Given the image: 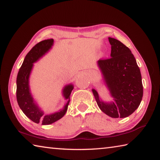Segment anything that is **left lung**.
<instances>
[{
	"mask_svg": "<svg viewBox=\"0 0 160 160\" xmlns=\"http://www.w3.org/2000/svg\"><path fill=\"white\" fill-rule=\"evenodd\" d=\"M111 54L108 59H101L98 63L114 101L104 103L98 93L92 89L97 105L107 115L113 118H127L138 108L143 89L140 69L135 57L122 42L108 38Z\"/></svg>",
	"mask_w": 160,
	"mask_h": 160,
	"instance_id": "8db88e82",
	"label": "left lung"
}]
</instances>
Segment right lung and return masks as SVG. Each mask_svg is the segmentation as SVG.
Instances as JSON below:
<instances>
[{
	"label": "right lung",
	"mask_w": 160,
	"mask_h": 160,
	"mask_svg": "<svg viewBox=\"0 0 160 160\" xmlns=\"http://www.w3.org/2000/svg\"><path fill=\"white\" fill-rule=\"evenodd\" d=\"M53 39H47L37 43L33 46L25 57L17 77V100L19 108L31 120L37 124L40 122L43 125L53 123L59 120L66 114L70 102L71 93L73 89L72 85L66 86L63 89V96L68 101L64 106V108L59 112L44 115L38 107L34 103L28 87V78L33 67V63L50 50L53 45Z\"/></svg>",
	"instance_id": "obj_1"
}]
</instances>
